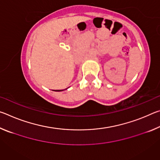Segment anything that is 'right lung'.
Returning a JSON list of instances; mask_svg holds the SVG:
<instances>
[{
  "instance_id": "add662e5",
  "label": "right lung",
  "mask_w": 160,
  "mask_h": 160,
  "mask_svg": "<svg viewBox=\"0 0 160 160\" xmlns=\"http://www.w3.org/2000/svg\"><path fill=\"white\" fill-rule=\"evenodd\" d=\"M56 91H63V90H56Z\"/></svg>"
}]
</instances>
